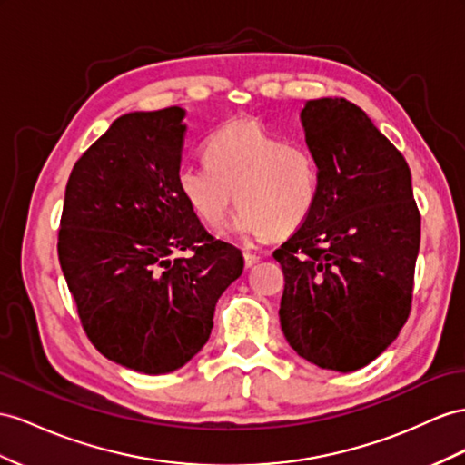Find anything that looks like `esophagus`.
I'll return each instance as SVG.
<instances>
[{
    "label": "esophagus",
    "mask_w": 465,
    "mask_h": 465,
    "mask_svg": "<svg viewBox=\"0 0 465 465\" xmlns=\"http://www.w3.org/2000/svg\"><path fill=\"white\" fill-rule=\"evenodd\" d=\"M243 259H245V267H253L255 263H259V257L255 253H249V252H243Z\"/></svg>",
    "instance_id": "obj_1"
}]
</instances>
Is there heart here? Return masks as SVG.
<instances>
[{
    "instance_id": "heart-1",
    "label": "heart",
    "mask_w": 465,
    "mask_h": 465,
    "mask_svg": "<svg viewBox=\"0 0 465 465\" xmlns=\"http://www.w3.org/2000/svg\"><path fill=\"white\" fill-rule=\"evenodd\" d=\"M206 163H183L176 184L184 200L210 225L240 204L228 232L242 237L292 233L314 208L320 169L312 151L284 143L257 119H232L213 131Z\"/></svg>"
}]
</instances>
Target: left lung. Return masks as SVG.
Instances as JSON below:
<instances>
[{
  "label": "left lung",
  "instance_id": "left-lung-1",
  "mask_svg": "<svg viewBox=\"0 0 465 465\" xmlns=\"http://www.w3.org/2000/svg\"><path fill=\"white\" fill-rule=\"evenodd\" d=\"M301 122L320 188L308 218L272 253L284 272L281 328L306 361L350 373L407 322L420 213L407 161L361 108L308 100Z\"/></svg>",
  "mask_w": 465,
  "mask_h": 465
}]
</instances>
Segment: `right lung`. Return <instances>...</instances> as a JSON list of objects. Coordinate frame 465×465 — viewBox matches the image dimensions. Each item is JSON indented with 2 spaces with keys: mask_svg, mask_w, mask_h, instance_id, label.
<instances>
[{
  "mask_svg": "<svg viewBox=\"0 0 465 465\" xmlns=\"http://www.w3.org/2000/svg\"><path fill=\"white\" fill-rule=\"evenodd\" d=\"M186 110L131 112L76 161L58 261L90 341L147 375L204 348L222 292L243 272L237 247L213 240L176 184ZM193 252L172 259L174 252Z\"/></svg>",
  "mask_w": 465,
  "mask_h": 465,
  "instance_id": "right-lung-1",
  "label": "right lung"
}]
</instances>
